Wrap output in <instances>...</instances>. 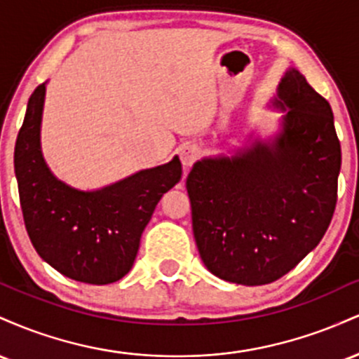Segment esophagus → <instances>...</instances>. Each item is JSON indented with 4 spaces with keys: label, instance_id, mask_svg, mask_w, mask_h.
Instances as JSON below:
<instances>
[{
    "label": "esophagus",
    "instance_id": "obj_1",
    "mask_svg": "<svg viewBox=\"0 0 359 359\" xmlns=\"http://www.w3.org/2000/svg\"><path fill=\"white\" fill-rule=\"evenodd\" d=\"M179 155L180 160H182V165L189 168L194 163V160L197 158V155H199V148L192 145V143H185V145L179 148Z\"/></svg>",
    "mask_w": 359,
    "mask_h": 359
}]
</instances>
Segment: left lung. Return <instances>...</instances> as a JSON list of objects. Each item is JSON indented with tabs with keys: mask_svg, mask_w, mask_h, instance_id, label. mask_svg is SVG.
<instances>
[{
	"mask_svg": "<svg viewBox=\"0 0 359 359\" xmlns=\"http://www.w3.org/2000/svg\"><path fill=\"white\" fill-rule=\"evenodd\" d=\"M277 128L251 131L228 154L203 156L187 175L192 229L205 269L265 285L319 245L336 208L341 145L329 102L295 67L270 100Z\"/></svg>",
	"mask_w": 359,
	"mask_h": 359,
	"instance_id": "left-lung-1",
	"label": "left lung"
}]
</instances>
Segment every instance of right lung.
Instances as JSON below:
<instances>
[{
    "label": "right lung",
    "instance_id": "add662e5",
    "mask_svg": "<svg viewBox=\"0 0 359 359\" xmlns=\"http://www.w3.org/2000/svg\"><path fill=\"white\" fill-rule=\"evenodd\" d=\"M47 82L34 90L15 145L25 226L43 262L77 282L106 285L133 266L156 204L182 179L179 155L100 189H77L45 162L42 116Z\"/></svg>",
    "mask_w": 359,
    "mask_h": 359
}]
</instances>
